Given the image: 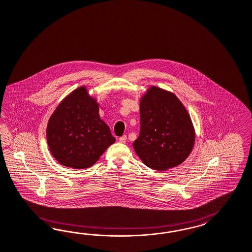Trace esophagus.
<instances>
[{"instance_id": "34e87169", "label": "esophagus", "mask_w": 252, "mask_h": 252, "mask_svg": "<svg viewBox=\"0 0 252 252\" xmlns=\"http://www.w3.org/2000/svg\"><path fill=\"white\" fill-rule=\"evenodd\" d=\"M126 139H127L126 136H123V137H119V141H120L121 143H126Z\"/></svg>"}]
</instances>
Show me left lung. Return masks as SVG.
I'll return each mask as SVG.
<instances>
[{"label":"left lung","mask_w":252,"mask_h":252,"mask_svg":"<svg viewBox=\"0 0 252 252\" xmlns=\"http://www.w3.org/2000/svg\"><path fill=\"white\" fill-rule=\"evenodd\" d=\"M140 132L133 147L148 167L158 171L181 164L192 152L190 115L173 92L152 86L140 98Z\"/></svg>","instance_id":"1"}]
</instances>
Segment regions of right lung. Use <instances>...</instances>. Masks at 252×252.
Wrapping results in <instances>:
<instances>
[{
	"label": "right lung",
	"instance_id": "1",
	"mask_svg": "<svg viewBox=\"0 0 252 252\" xmlns=\"http://www.w3.org/2000/svg\"><path fill=\"white\" fill-rule=\"evenodd\" d=\"M46 134L54 159L74 169L91 167L115 141L99 117L97 99L85 86L71 92L56 107Z\"/></svg>",
	"mask_w": 252,
	"mask_h": 252
}]
</instances>
